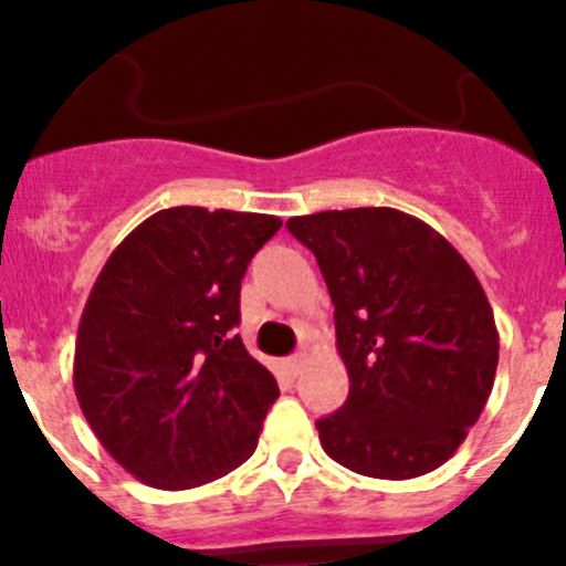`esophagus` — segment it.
Masks as SVG:
<instances>
[{
  "label": "esophagus",
  "instance_id": "1",
  "mask_svg": "<svg viewBox=\"0 0 566 566\" xmlns=\"http://www.w3.org/2000/svg\"><path fill=\"white\" fill-rule=\"evenodd\" d=\"M304 353H295V356H290V373H293V375H298L301 373V367H304Z\"/></svg>",
  "mask_w": 566,
  "mask_h": 566
}]
</instances>
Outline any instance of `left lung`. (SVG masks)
Masks as SVG:
<instances>
[{
	"mask_svg": "<svg viewBox=\"0 0 566 566\" xmlns=\"http://www.w3.org/2000/svg\"><path fill=\"white\" fill-rule=\"evenodd\" d=\"M317 256L350 391L317 421L325 454L375 479L443 465L493 391L499 331L476 273L430 224L394 208L295 216Z\"/></svg>",
	"mask_w": 566,
	"mask_h": 566,
	"instance_id": "8db88e82",
	"label": "left lung"
}]
</instances>
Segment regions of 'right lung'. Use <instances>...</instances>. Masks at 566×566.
Masks as SVG:
<instances>
[{"label": "right lung", "instance_id": "add662e5", "mask_svg": "<svg viewBox=\"0 0 566 566\" xmlns=\"http://www.w3.org/2000/svg\"><path fill=\"white\" fill-rule=\"evenodd\" d=\"M282 219L158 210L106 260L82 312L73 389L139 482L188 490L243 465L279 386L235 334L241 279Z\"/></svg>", "mask_w": 566, "mask_h": 566}]
</instances>
